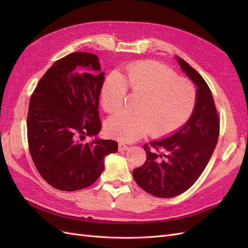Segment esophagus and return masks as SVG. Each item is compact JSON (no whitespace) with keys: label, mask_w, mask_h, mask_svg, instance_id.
I'll use <instances>...</instances> for the list:
<instances>
[{"label":"esophagus","mask_w":248,"mask_h":248,"mask_svg":"<svg viewBox=\"0 0 248 248\" xmlns=\"http://www.w3.org/2000/svg\"><path fill=\"white\" fill-rule=\"evenodd\" d=\"M129 149V146L126 145L125 142H119V150H123V151H126V150Z\"/></svg>","instance_id":"esophagus-1"}]
</instances>
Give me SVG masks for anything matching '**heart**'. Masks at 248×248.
<instances>
[{
    "instance_id": "heart-1",
    "label": "heart",
    "mask_w": 248,
    "mask_h": 248,
    "mask_svg": "<svg viewBox=\"0 0 248 248\" xmlns=\"http://www.w3.org/2000/svg\"><path fill=\"white\" fill-rule=\"evenodd\" d=\"M127 91L140 96L136 112L120 111L107 123L111 136L124 141L137 140L149 132L154 138L167 137L187 122L196 107L197 90L192 82L158 62L132 63L123 76L109 73L101 88L106 111L121 109Z\"/></svg>"
}]
</instances>
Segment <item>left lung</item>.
<instances>
[{
    "instance_id": "8db88e82",
    "label": "left lung",
    "mask_w": 248,
    "mask_h": 248,
    "mask_svg": "<svg viewBox=\"0 0 248 248\" xmlns=\"http://www.w3.org/2000/svg\"><path fill=\"white\" fill-rule=\"evenodd\" d=\"M184 72L198 86L196 107L181 129L144 145L147 159L133 170L134 181L157 198H172L196 183L211 158L219 137V116L209 86L201 74L181 58Z\"/></svg>"
}]
</instances>
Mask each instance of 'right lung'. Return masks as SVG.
<instances>
[{"mask_svg": "<svg viewBox=\"0 0 248 248\" xmlns=\"http://www.w3.org/2000/svg\"><path fill=\"white\" fill-rule=\"evenodd\" d=\"M78 66L100 70L98 58L91 52L58 60L37 84L27 118L35 167L49 185L63 191L92 185L104 169V156L118 151L116 140L82 141L101 130L98 104L104 73L78 74Z\"/></svg>", "mask_w": 248, "mask_h": 248, "instance_id": "right-lung-1", "label": "right lung"}]
</instances>
